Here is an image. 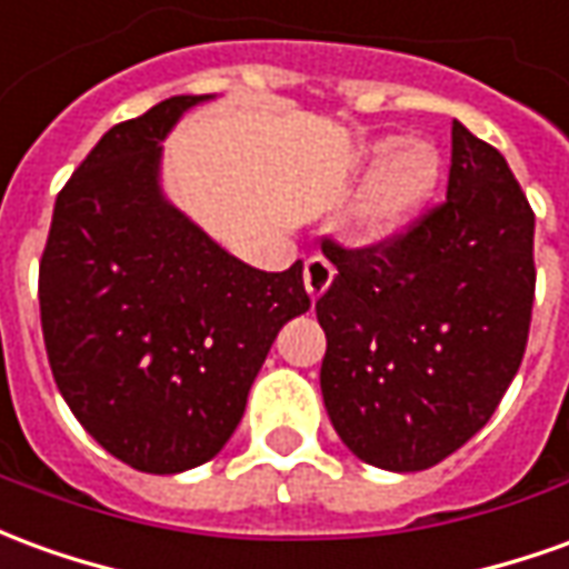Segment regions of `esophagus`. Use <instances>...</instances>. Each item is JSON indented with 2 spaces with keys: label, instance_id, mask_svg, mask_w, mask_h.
<instances>
[{
  "label": "esophagus",
  "instance_id": "obj_1",
  "mask_svg": "<svg viewBox=\"0 0 569 569\" xmlns=\"http://www.w3.org/2000/svg\"><path fill=\"white\" fill-rule=\"evenodd\" d=\"M332 277H336V268H332V261L323 256H311L305 261V289H308V296L320 298L332 283Z\"/></svg>",
  "mask_w": 569,
  "mask_h": 569
}]
</instances>
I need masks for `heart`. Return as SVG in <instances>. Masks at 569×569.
Wrapping results in <instances>:
<instances>
[{"instance_id":"obj_1","label":"heart","mask_w":569,"mask_h":569,"mask_svg":"<svg viewBox=\"0 0 569 569\" xmlns=\"http://www.w3.org/2000/svg\"><path fill=\"white\" fill-rule=\"evenodd\" d=\"M367 184L357 193L351 228L360 240L379 243L407 230L435 197L443 162L435 144L385 134L367 147Z\"/></svg>"}]
</instances>
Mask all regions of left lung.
<instances>
[{
    "label": "left lung",
    "instance_id": "obj_1",
    "mask_svg": "<svg viewBox=\"0 0 569 569\" xmlns=\"http://www.w3.org/2000/svg\"><path fill=\"white\" fill-rule=\"evenodd\" d=\"M533 224L506 157L452 122L447 202L391 243L323 240L320 391L360 462L425 471L490 422L527 348Z\"/></svg>",
    "mask_w": 569,
    "mask_h": 569
}]
</instances>
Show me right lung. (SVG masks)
Returning a JSON list of instances; mask_svg holds the SVG:
<instances>
[{
  "mask_svg": "<svg viewBox=\"0 0 569 569\" xmlns=\"http://www.w3.org/2000/svg\"><path fill=\"white\" fill-rule=\"evenodd\" d=\"M174 94L91 147L54 202L39 311L58 391L110 456L178 475L221 452L277 332L311 308L301 261L249 268L162 193Z\"/></svg>",
  "mask_w": 569,
  "mask_h": 569,
  "instance_id": "add662e5",
  "label": "right lung"
}]
</instances>
